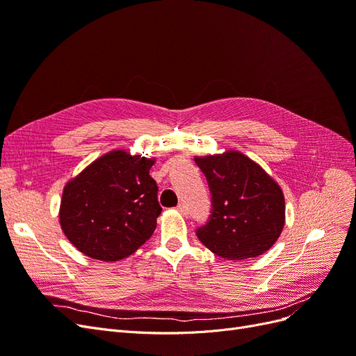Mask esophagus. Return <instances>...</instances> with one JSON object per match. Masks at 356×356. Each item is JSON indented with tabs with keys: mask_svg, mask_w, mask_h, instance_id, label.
<instances>
[{
	"mask_svg": "<svg viewBox=\"0 0 356 356\" xmlns=\"http://www.w3.org/2000/svg\"><path fill=\"white\" fill-rule=\"evenodd\" d=\"M177 209H178L182 215H186V217L188 215V211H187V207H186V204H178Z\"/></svg>",
	"mask_w": 356,
	"mask_h": 356,
	"instance_id": "obj_1",
	"label": "esophagus"
}]
</instances>
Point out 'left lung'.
<instances>
[{"instance_id": "1", "label": "left lung", "mask_w": 356, "mask_h": 356, "mask_svg": "<svg viewBox=\"0 0 356 356\" xmlns=\"http://www.w3.org/2000/svg\"><path fill=\"white\" fill-rule=\"evenodd\" d=\"M207 177L212 211L196 230L218 257L246 260L268 251L285 224V199L277 182L239 152L195 159Z\"/></svg>"}]
</instances>
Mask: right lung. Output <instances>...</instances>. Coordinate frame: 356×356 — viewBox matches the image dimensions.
I'll return each mask as SVG.
<instances>
[{"label": "right lung", "instance_id": "1", "mask_svg": "<svg viewBox=\"0 0 356 356\" xmlns=\"http://www.w3.org/2000/svg\"><path fill=\"white\" fill-rule=\"evenodd\" d=\"M154 159L114 149L63 188L59 221L68 241L95 260L118 261L144 245L157 225Z\"/></svg>", "mask_w": 356, "mask_h": 356}]
</instances>
